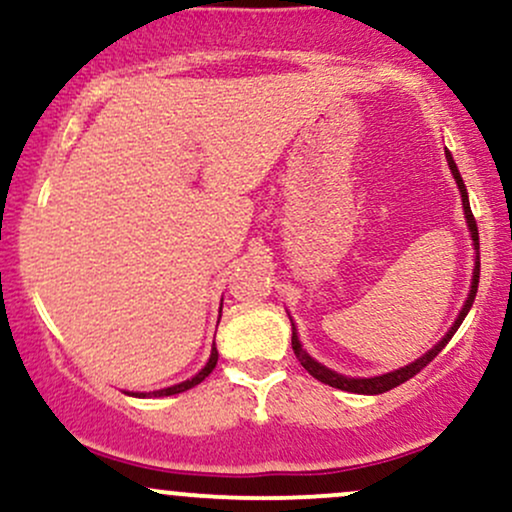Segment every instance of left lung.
I'll return each instance as SVG.
<instances>
[{
  "mask_svg": "<svg viewBox=\"0 0 512 512\" xmlns=\"http://www.w3.org/2000/svg\"><path fill=\"white\" fill-rule=\"evenodd\" d=\"M445 158H448V168H450L452 178H455V182H457V190H460L462 209H464V221H467L469 238H472V248H474V269H472V284H469L467 301H464L462 310H460V313H457L455 322H452V325H450V330L445 332L443 339L433 344L431 349L426 351V354H421L419 358H414V361L407 363V366L390 370V373L370 375V378H351V375H342V373H337V370L322 366L320 361H315V358L310 356L308 351L303 349L301 337H298V330H296V322H293V317L289 315V320H291V346H293V354H296L298 361H301V366H303L305 370H308V373L313 375L315 380H320V383H325V385H330V387H337V390H344V392H354V395H380V392L392 390V387L407 383L409 378H414V375L419 373L421 368H426V363H431L433 358H436V356L440 354V351L445 349V344L450 342L452 334L457 332V327H460L464 317H467L469 308H472V303H474V298H477V289H479V231H477V221H474V216H472V207H469L467 187H464L460 170H457V163L452 161L450 151H445Z\"/></svg>",
  "mask_w": 512,
  "mask_h": 512,
  "instance_id": "8db88e82",
  "label": "left lung"
}]
</instances>
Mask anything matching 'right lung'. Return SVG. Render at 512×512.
<instances>
[{
  "label": "right lung",
  "mask_w": 512,
  "mask_h": 512,
  "mask_svg": "<svg viewBox=\"0 0 512 512\" xmlns=\"http://www.w3.org/2000/svg\"><path fill=\"white\" fill-rule=\"evenodd\" d=\"M219 313H221V310H219ZM219 320H221V315H219ZM216 361H219V351H216V344H211L209 361L204 363V368L199 370V373L192 375V378L182 380V383H178V385L163 387V390H154V392H127V395L139 397V399H144V397H168V395H178V392H185V390H190V387H195V385L202 383V380L207 378V375L211 373V370L216 368Z\"/></svg>",
  "instance_id": "add662e5"
}]
</instances>
